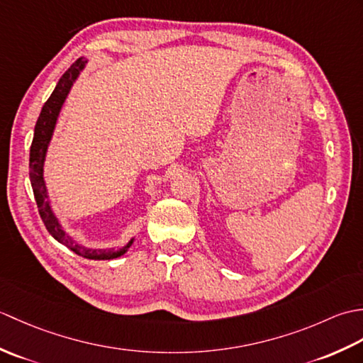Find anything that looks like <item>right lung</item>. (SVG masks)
<instances>
[{
	"mask_svg": "<svg viewBox=\"0 0 363 363\" xmlns=\"http://www.w3.org/2000/svg\"><path fill=\"white\" fill-rule=\"evenodd\" d=\"M86 64H87V60L84 57H79L78 60H76V62L62 74V78L59 79L56 89H54L51 96L48 98V101H46L42 107V112H40V115H38L37 123H35L33 143H30L29 179H30V186H33L34 198H35V203L38 207V213H40L43 225L57 242L65 245L67 248H70L73 252L79 254V256L86 257V259L111 260V259L123 256V254L128 251L129 246L133 245L134 240H130L128 245H125L120 250H89V248H84V246H79L64 233V229L60 228L57 218L54 217L50 201H48V195H46L45 181H43L45 154H46V150H48L54 126H56L59 111H60V107H62L68 91H70V87L73 86L74 79L78 78L79 72L84 67H86Z\"/></svg>",
	"mask_w": 363,
	"mask_h": 363,
	"instance_id": "add662e5",
	"label": "right lung"
}]
</instances>
